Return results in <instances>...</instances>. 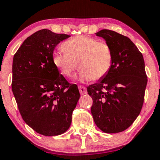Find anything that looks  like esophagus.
I'll use <instances>...</instances> for the list:
<instances>
[{
    "instance_id": "34e87169",
    "label": "esophagus",
    "mask_w": 160,
    "mask_h": 160,
    "mask_svg": "<svg viewBox=\"0 0 160 160\" xmlns=\"http://www.w3.org/2000/svg\"><path fill=\"white\" fill-rule=\"evenodd\" d=\"M79 91H80V94H84L87 93V89L84 86H82V85H79Z\"/></svg>"
}]
</instances>
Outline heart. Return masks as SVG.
Listing matches in <instances>:
<instances>
[{
  "mask_svg": "<svg viewBox=\"0 0 160 160\" xmlns=\"http://www.w3.org/2000/svg\"><path fill=\"white\" fill-rule=\"evenodd\" d=\"M62 48L65 52H54L52 60L65 77H71L79 66V80H99L111 69L113 58L111 48L94 37L77 36L65 41Z\"/></svg>",
  "mask_w": 160,
  "mask_h": 160,
  "instance_id": "obj_1",
  "label": "heart"
}]
</instances>
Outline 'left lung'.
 Instances as JSON below:
<instances>
[{
  "mask_svg": "<svg viewBox=\"0 0 160 160\" xmlns=\"http://www.w3.org/2000/svg\"><path fill=\"white\" fill-rule=\"evenodd\" d=\"M110 46L112 64L98 82L88 87L92 98L91 114L105 133L128 129L140 114L147 85L143 55L128 37L109 29L96 32Z\"/></svg>",
  "mask_w": 160,
  "mask_h": 160,
  "instance_id": "obj_1",
  "label": "left lung"
}]
</instances>
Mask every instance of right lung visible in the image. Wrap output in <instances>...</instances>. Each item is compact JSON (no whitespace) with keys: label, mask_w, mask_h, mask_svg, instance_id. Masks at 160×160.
Segmentation results:
<instances>
[{"label":"right lung","mask_w":160,"mask_h":160,"mask_svg":"<svg viewBox=\"0 0 160 160\" xmlns=\"http://www.w3.org/2000/svg\"><path fill=\"white\" fill-rule=\"evenodd\" d=\"M70 36L41 29L26 39L12 63V92L23 120L36 132L56 136L66 132L80 98L55 67L52 57L57 44Z\"/></svg>","instance_id":"add662e5"}]
</instances>
